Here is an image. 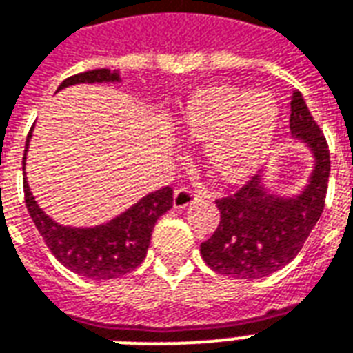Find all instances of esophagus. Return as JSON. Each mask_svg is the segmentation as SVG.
<instances>
[{
  "mask_svg": "<svg viewBox=\"0 0 353 353\" xmlns=\"http://www.w3.org/2000/svg\"><path fill=\"white\" fill-rule=\"evenodd\" d=\"M196 201V196L187 190V188H177L174 192V198H172V205L174 209H185V207L192 205Z\"/></svg>",
  "mask_w": 353,
  "mask_h": 353,
  "instance_id": "1",
  "label": "esophagus"
}]
</instances>
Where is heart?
Returning a JSON list of instances; mask_svg holds the SVG:
<instances>
[{"label":"heart","mask_w":353,"mask_h":353,"mask_svg":"<svg viewBox=\"0 0 353 353\" xmlns=\"http://www.w3.org/2000/svg\"><path fill=\"white\" fill-rule=\"evenodd\" d=\"M278 99L233 85L196 88L183 105L176 131L203 146V165L225 185L248 183L265 165L279 128Z\"/></svg>","instance_id":"b5f03b06"}]
</instances>
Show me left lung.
<instances>
[{
	"mask_svg": "<svg viewBox=\"0 0 353 353\" xmlns=\"http://www.w3.org/2000/svg\"><path fill=\"white\" fill-rule=\"evenodd\" d=\"M290 134L311 155L307 183L294 194H278L266 174L255 176L231 198L216 201L220 224L200 254L214 272L261 279L289 265L319 222L327 179L330 150L300 92L292 94Z\"/></svg>",
	"mask_w": 353,
	"mask_h": 353,
	"instance_id": "obj_1",
	"label": "left lung"
}]
</instances>
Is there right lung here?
Masks as SVG:
<instances>
[{"mask_svg":"<svg viewBox=\"0 0 353 353\" xmlns=\"http://www.w3.org/2000/svg\"><path fill=\"white\" fill-rule=\"evenodd\" d=\"M94 83H122L120 70L99 68L68 77L59 85V90L74 85ZM33 137V129L27 137L23 152V192L27 211L31 214L37 230L44 236L48 248L55 259L61 261L68 270L88 279H114L133 272L141 265L150 248L152 231L166 211L172 207V188L165 187L142 196L141 200L103 224L75 228L59 224L37 203L26 174L27 152Z\"/></svg>","mask_w":353,"mask_h":353,"instance_id":"1","label":"right lung"}]
</instances>
